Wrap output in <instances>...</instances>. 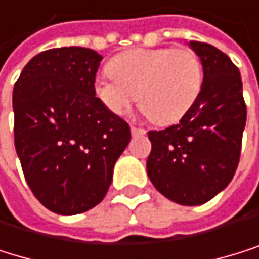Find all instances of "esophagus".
Masks as SVG:
<instances>
[{
	"label": "esophagus",
	"instance_id": "34e87169",
	"mask_svg": "<svg viewBox=\"0 0 259 259\" xmlns=\"http://www.w3.org/2000/svg\"><path fill=\"white\" fill-rule=\"evenodd\" d=\"M131 132H132L134 137H141V135H145V134H146L145 128H140V127H137V125H131Z\"/></svg>",
	"mask_w": 259,
	"mask_h": 259
}]
</instances>
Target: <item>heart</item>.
Segmentation results:
<instances>
[{
	"mask_svg": "<svg viewBox=\"0 0 259 259\" xmlns=\"http://www.w3.org/2000/svg\"><path fill=\"white\" fill-rule=\"evenodd\" d=\"M110 75H99L96 96L111 113L122 114L137 97L140 110L152 122H178L203 90V64L192 49H135L114 56Z\"/></svg>",
	"mask_w": 259,
	"mask_h": 259,
	"instance_id": "1",
	"label": "heart"
}]
</instances>
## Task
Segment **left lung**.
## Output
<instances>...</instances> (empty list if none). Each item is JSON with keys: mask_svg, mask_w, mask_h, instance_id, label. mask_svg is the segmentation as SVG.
Instances as JSON below:
<instances>
[{"mask_svg": "<svg viewBox=\"0 0 259 259\" xmlns=\"http://www.w3.org/2000/svg\"><path fill=\"white\" fill-rule=\"evenodd\" d=\"M203 64V90L175 125L149 131L151 182L168 200L198 206L231 182L239 165L247 105L241 73L215 47L192 40Z\"/></svg>", "mask_w": 259, "mask_h": 259, "instance_id": "left-lung-1", "label": "left lung"}]
</instances>
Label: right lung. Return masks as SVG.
Segmentation results:
<instances>
[{
	"label": "right lung",
	"instance_id": "obj_1",
	"mask_svg": "<svg viewBox=\"0 0 259 259\" xmlns=\"http://www.w3.org/2000/svg\"><path fill=\"white\" fill-rule=\"evenodd\" d=\"M102 56L83 47L34 56L14 86V141L34 196L55 214L97 206L131 141L128 124L96 97Z\"/></svg>",
	"mask_w": 259,
	"mask_h": 259
}]
</instances>
